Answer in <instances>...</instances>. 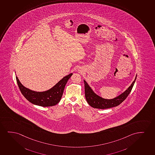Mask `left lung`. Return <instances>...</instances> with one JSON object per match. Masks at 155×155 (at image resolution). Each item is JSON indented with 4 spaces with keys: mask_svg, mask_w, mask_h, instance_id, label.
Here are the masks:
<instances>
[{
    "mask_svg": "<svg viewBox=\"0 0 155 155\" xmlns=\"http://www.w3.org/2000/svg\"><path fill=\"white\" fill-rule=\"evenodd\" d=\"M136 78L137 75L134 81L126 91L118 96L111 99L103 98L102 97L99 96L98 95L94 92L91 87L84 80V93L87 101L89 105L94 108L107 109L117 106L125 101L130 94L135 84Z\"/></svg>",
    "mask_w": 155,
    "mask_h": 155,
    "instance_id": "8db88e82",
    "label": "left lung"
}]
</instances>
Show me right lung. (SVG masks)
Here are the masks:
<instances>
[{
    "mask_svg": "<svg viewBox=\"0 0 155 155\" xmlns=\"http://www.w3.org/2000/svg\"><path fill=\"white\" fill-rule=\"evenodd\" d=\"M72 74V73H71L64 77L51 88L42 92L35 91L27 88L21 84L17 77L16 78L21 93L29 102L40 106L50 107L57 105L60 101L64 87Z\"/></svg>",
    "mask_w": 155,
    "mask_h": 155,
    "instance_id": "right-lung-1",
    "label": "right lung"
}]
</instances>
